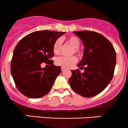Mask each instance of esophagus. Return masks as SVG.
Masks as SVG:
<instances>
[{
	"instance_id": "obj_1",
	"label": "esophagus",
	"mask_w": 128,
	"mask_h": 128,
	"mask_svg": "<svg viewBox=\"0 0 128 128\" xmlns=\"http://www.w3.org/2000/svg\"><path fill=\"white\" fill-rule=\"evenodd\" d=\"M61 70H62V72H64V70H65V68H63V67H62V68H61Z\"/></svg>"
}]
</instances>
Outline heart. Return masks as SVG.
Returning <instances> with one entry per match:
<instances>
[{"mask_svg": "<svg viewBox=\"0 0 128 128\" xmlns=\"http://www.w3.org/2000/svg\"><path fill=\"white\" fill-rule=\"evenodd\" d=\"M66 42L68 44H69L71 46L73 47L72 54H76L79 56H82L83 55V50L79 48L80 42L79 38L75 36H70L65 38ZM61 48V41L60 39H56L54 44L53 46V50L55 54H58L60 51ZM77 62V58L75 56H71L68 57L66 56H60L56 58L55 60V64L57 66L63 67V68H67L72 66L73 64H76Z\"/></svg>", "mask_w": 128, "mask_h": 128, "instance_id": "obj_1", "label": "heart"}]
</instances>
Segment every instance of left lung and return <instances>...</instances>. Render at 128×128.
<instances>
[{
  "mask_svg": "<svg viewBox=\"0 0 128 128\" xmlns=\"http://www.w3.org/2000/svg\"><path fill=\"white\" fill-rule=\"evenodd\" d=\"M83 42V58L72 70L69 84L82 96L93 97L103 92L112 80L116 66V52L111 43L102 34L93 31L73 32Z\"/></svg>",
  "mask_w": 128,
  "mask_h": 128,
  "instance_id": "8db88e82",
  "label": "left lung"
}]
</instances>
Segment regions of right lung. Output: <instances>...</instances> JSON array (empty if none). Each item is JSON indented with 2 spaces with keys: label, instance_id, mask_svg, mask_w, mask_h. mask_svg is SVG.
<instances>
[{
  "label": "right lung",
  "instance_id": "right-lung-1",
  "mask_svg": "<svg viewBox=\"0 0 128 128\" xmlns=\"http://www.w3.org/2000/svg\"><path fill=\"white\" fill-rule=\"evenodd\" d=\"M65 32L50 30L36 31L26 35L17 44L11 60V74L17 89L30 98L47 94L61 72L60 66L54 64L53 46L55 40ZM49 64L42 68L41 64Z\"/></svg>",
  "mask_w": 128,
  "mask_h": 128
}]
</instances>
